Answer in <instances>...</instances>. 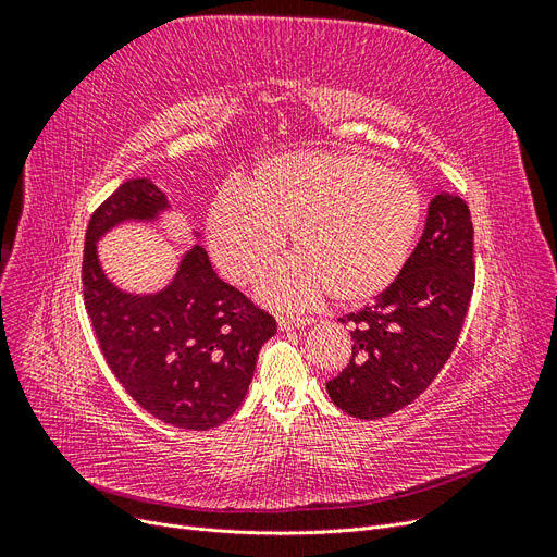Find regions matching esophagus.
<instances>
[{
    "label": "esophagus",
    "instance_id": "esophagus-1",
    "mask_svg": "<svg viewBox=\"0 0 557 557\" xmlns=\"http://www.w3.org/2000/svg\"><path fill=\"white\" fill-rule=\"evenodd\" d=\"M276 320H278V327L281 330H293V327H305V325H309V323H313V318H307V315H290V313H281V315H276Z\"/></svg>",
    "mask_w": 557,
    "mask_h": 557
}]
</instances>
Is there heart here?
Here are the masks:
<instances>
[{"label":"heart","instance_id":"obj_1","mask_svg":"<svg viewBox=\"0 0 557 557\" xmlns=\"http://www.w3.org/2000/svg\"><path fill=\"white\" fill-rule=\"evenodd\" d=\"M423 221L413 178L358 153L305 150L264 160L250 185L215 197L209 244L227 278L258 281L288 242L299 252L267 276L262 297L305 307L325 293L339 305L381 295L407 264Z\"/></svg>","mask_w":557,"mask_h":557}]
</instances>
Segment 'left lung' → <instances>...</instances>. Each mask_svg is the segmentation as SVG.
<instances>
[{
	"label": "left lung",
	"instance_id": "obj_1",
	"mask_svg": "<svg viewBox=\"0 0 557 557\" xmlns=\"http://www.w3.org/2000/svg\"><path fill=\"white\" fill-rule=\"evenodd\" d=\"M474 225L467 201L442 193L399 276L372 307L339 318L352 352L327 381L330 399L362 420L385 418L428 391L462 332L474 293Z\"/></svg>",
	"mask_w": 557,
	"mask_h": 557
}]
</instances>
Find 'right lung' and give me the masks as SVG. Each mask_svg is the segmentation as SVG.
Segmentation results:
<instances>
[{"mask_svg":"<svg viewBox=\"0 0 557 557\" xmlns=\"http://www.w3.org/2000/svg\"><path fill=\"white\" fill-rule=\"evenodd\" d=\"M166 197L150 178L125 181L95 209L83 248V305L102 356L125 393L150 416L209 430L239 409L276 320L218 278L199 244L158 295H127L104 276L95 242L123 221H150Z\"/></svg>","mask_w":557,"mask_h":557,"instance_id":"add662e5","label":"right lung"}]
</instances>
